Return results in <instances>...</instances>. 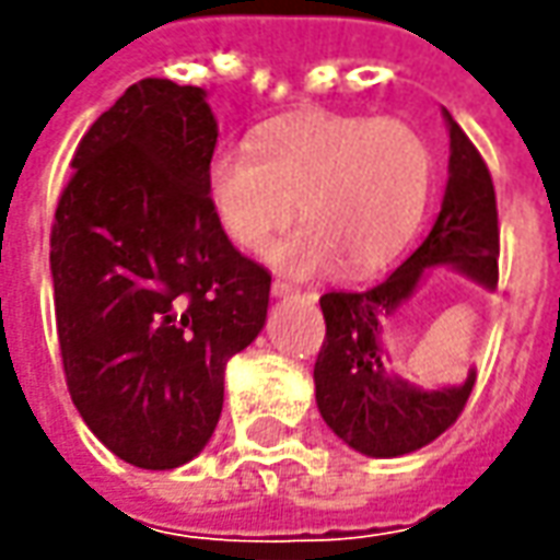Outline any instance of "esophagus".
Segmentation results:
<instances>
[{
  "label": "esophagus",
  "instance_id": "esophagus-1",
  "mask_svg": "<svg viewBox=\"0 0 560 560\" xmlns=\"http://www.w3.org/2000/svg\"><path fill=\"white\" fill-rule=\"evenodd\" d=\"M293 293H300L293 284H288V281H272V296H279V300H284V296H293Z\"/></svg>",
  "mask_w": 560,
  "mask_h": 560
}]
</instances>
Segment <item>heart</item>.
Instances as JSON below:
<instances>
[{
  "label": "heart",
  "mask_w": 560,
  "mask_h": 560,
  "mask_svg": "<svg viewBox=\"0 0 560 560\" xmlns=\"http://www.w3.org/2000/svg\"><path fill=\"white\" fill-rule=\"evenodd\" d=\"M207 200L221 233L264 252L296 215L305 224L269 252L291 276L336 264L372 272L420 231L434 185V155L399 119L303 114L272 122L255 143H224L207 161Z\"/></svg>",
  "instance_id": "1"
}]
</instances>
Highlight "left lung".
Instances as JSON below:
<instances>
[{"instance_id":"left-lung-1","label":"left lung","mask_w":560,"mask_h":560,"mask_svg":"<svg viewBox=\"0 0 560 560\" xmlns=\"http://www.w3.org/2000/svg\"><path fill=\"white\" fill-rule=\"evenodd\" d=\"M450 164L441 212L422 245L372 291L320 296L327 341L315 363L317 411L345 444L372 458L408 456L444 434L465 408L477 372L462 384L422 389L389 365L384 324L399 315L434 267L498 288V207L486 161L444 110Z\"/></svg>"}]
</instances>
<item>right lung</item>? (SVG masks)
Returning a JSON list of instances; mask_svg holds the SVG:
<instances>
[{
	"label": "right lung",
	"instance_id": "add662e5",
	"mask_svg": "<svg viewBox=\"0 0 560 560\" xmlns=\"http://www.w3.org/2000/svg\"><path fill=\"white\" fill-rule=\"evenodd\" d=\"M219 122L200 86L147 78L80 140L50 233L71 401L110 453L179 468L209 444L224 369L267 324L269 272L209 209Z\"/></svg>",
	"mask_w": 560,
	"mask_h": 560
}]
</instances>
